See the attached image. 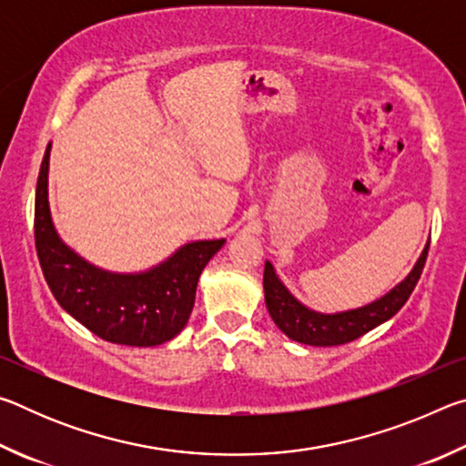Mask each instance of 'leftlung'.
I'll list each match as a JSON object with an SVG mask.
<instances>
[{
  "mask_svg": "<svg viewBox=\"0 0 466 466\" xmlns=\"http://www.w3.org/2000/svg\"><path fill=\"white\" fill-rule=\"evenodd\" d=\"M430 244L423 248L420 261L415 263L413 271L407 275L405 281H400L397 288L389 291L384 298L364 306V309L341 312V314H319L294 299V296L283 288V283L273 273L271 263H265L263 288L265 302L269 309L271 319L275 320L283 333L298 343L330 347L356 341L358 337L366 335L368 330L382 325L384 320L394 317L415 289L417 281L421 278L425 258H428Z\"/></svg>",
  "mask_w": 466,
  "mask_h": 466,
  "instance_id": "obj_1",
  "label": "left lung"
}]
</instances>
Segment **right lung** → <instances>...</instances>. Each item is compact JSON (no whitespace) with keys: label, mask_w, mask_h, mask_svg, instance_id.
Listing matches in <instances>:
<instances>
[{"label":"right lung","mask_w":466,"mask_h":466,"mask_svg":"<svg viewBox=\"0 0 466 466\" xmlns=\"http://www.w3.org/2000/svg\"><path fill=\"white\" fill-rule=\"evenodd\" d=\"M49 152L38 172L35 244L46 286L76 320L110 343L152 347L185 329L195 304L197 281L224 240L191 242L156 269L141 275L100 271L69 250L55 232L46 199Z\"/></svg>","instance_id":"obj_1"}]
</instances>
